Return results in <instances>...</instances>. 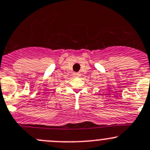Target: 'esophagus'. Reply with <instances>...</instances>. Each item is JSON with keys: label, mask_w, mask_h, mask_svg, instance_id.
Returning <instances> with one entry per match:
<instances>
[{"label": "esophagus", "mask_w": 150, "mask_h": 150, "mask_svg": "<svg viewBox=\"0 0 150 150\" xmlns=\"http://www.w3.org/2000/svg\"><path fill=\"white\" fill-rule=\"evenodd\" d=\"M73 76L74 77H80V72H74V74H73Z\"/></svg>", "instance_id": "34e87169"}]
</instances>
